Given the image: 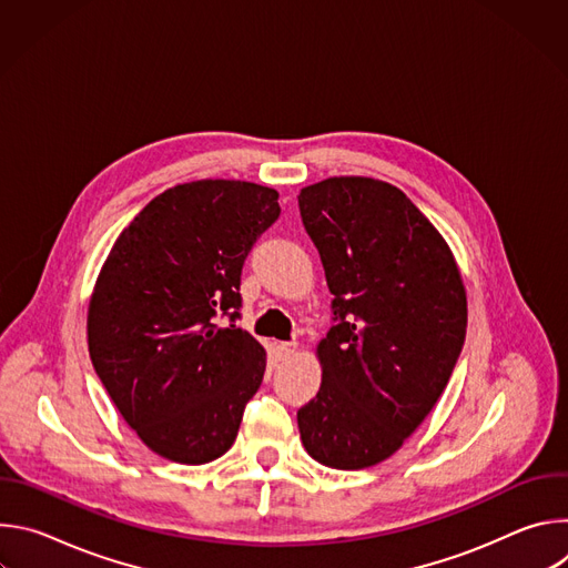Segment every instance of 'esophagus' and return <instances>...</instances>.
<instances>
[{"mask_svg":"<svg viewBox=\"0 0 568 568\" xmlns=\"http://www.w3.org/2000/svg\"><path fill=\"white\" fill-rule=\"evenodd\" d=\"M278 353H281V357H292L294 353H296V342H281L278 344Z\"/></svg>","mask_w":568,"mask_h":568,"instance_id":"esophagus-1","label":"esophagus"}]
</instances>
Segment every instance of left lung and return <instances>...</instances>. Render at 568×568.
Segmentation results:
<instances>
[{
    "mask_svg": "<svg viewBox=\"0 0 568 568\" xmlns=\"http://www.w3.org/2000/svg\"><path fill=\"white\" fill-rule=\"evenodd\" d=\"M333 294L323 379L298 409L307 454L362 469L395 454L434 409L467 328L465 287L434 224L399 189L333 178L298 195Z\"/></svg>",
    "mask_w": 568,
    "mask_h": 568,
    "instance_id": "1",
    "label": "left lung"
}]
</instances>
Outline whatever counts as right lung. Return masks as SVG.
<instances>
[{"mask_svg": "<svg viewBox=\"0 0 568 568\" xmlns=\"http://www.w3.org/2000/svg\"><path fill=\"white\" fill-rule=\"evenodd\" d=\"M278 215L274 189L202 180L156 195L114 242L90 301V357L159 456L202 465L237 436L265 375V348L235 326L240 276Z\"/></svg>", "mask_w": 568, "mask_h": 568, "instance_id": "right-lung-1", "label": "right lung"}]
</instances>
